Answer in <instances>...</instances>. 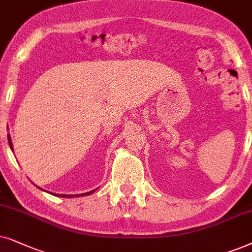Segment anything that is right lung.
<instances>
[{"label":"right lung","mask_w":252,"mask_h":252,"mask_svg":"<svg viewBox=\"0 0 252 252\" xmlns=\"http://www.w3.org/2000/svg\"><path fill=\"white\" fill-rule=\"evenodd\" d=\"M8 140H9V145L11 147L12 150V143H11V139H10V136H8ZM94 191V190H93ZM93 191H90V192H86V193H82V194H55V196H60V197H64V198H71V197H78V196H87V194L92 193Z\"/></svg>","instance_id":"right-lung-1"}]
</instances>
